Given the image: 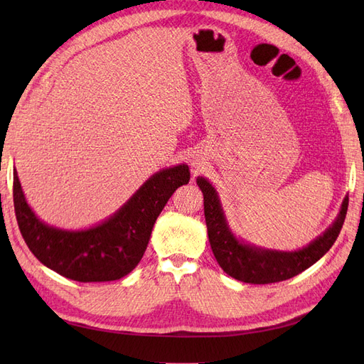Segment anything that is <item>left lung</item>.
<instances>
[{
    "label": "left lung",
    "instance_id": "obj_1",
    "mask_svg": "<svg viewBox=\"0 0 364 364\" xmlns=\"http://www.w3.org/2000/svg\"><path fill=\"white\" fill-rule=\"evenodd\" d=\"M196 182L203 193L208 238L218 266L229 277L249 284L285 281L311 267L334 245L348 211L346 196L334 222L311 243L297 250L267 249L237 237L228 223L223 205L214 185L203 176H199Z\"/></svg>",
    "mask_w": 364,
    "mask_h": 364
}]
</instances>
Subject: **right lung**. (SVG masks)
Here are the masks:
<instances>
[{"label": "right lung", "mask_w": 364, "mask_h": 364, "mask_svg": "<svg viewBox=\"0 0 364 364\" xmlns=\"http://www.w3.org/2000/svg\"><path fill=\"white\" fill-rule=\"evenodd\" d=\"M188 181L186 164L162 168L100 223L85 229H62L42 222L35 214L15 170L16 220L28 249L46 267L79 282L115 281L138 266L165 203Z\"/></svg>", "instance_id": "right-lung-1"}]
</instances>
